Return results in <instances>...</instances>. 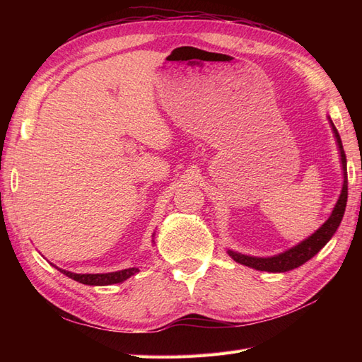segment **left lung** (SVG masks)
<instances>
[{"label":"left lung","mask_w":362,"mask_h":362,"mask_svg":"<svg viewBox=\"0 0 362 362\" xmlns=\"http://www.w3.org/2000/svg\"><path fill=\"white\" fill-rule=\"evenodd\" d=\"M329 124L332 127L334 136L337 139V145L339 149V157H341V166H343V189H341V193H339V198L334 206L329 218H327V221L308 238H305L303 242L293 246L291 249L282 252V254L262 258V257H249V255L238 254V252H234V250H228V255L231 257L234 261L240 262V264H243V266L255 269V270H261V272H272V273L288 272V270H293L296 267L305 264V262L311 259L315 254H319V250L332 238V235L337 231V228L339 226V223H341L344 211H346L347 161H346V154L343 149L341 139H339V134H338L335 125L332 124L331 117H329Z\"/></svg>","instance_id":"obj_1"}]
</instances>
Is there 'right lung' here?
<instances>
[{"label":"right lung","instance_id":"add662e5","mask_svg":"<svg viewBox=\"0 0 362 362\" xmlns=\"http://www.w3.org/2000/svg\"><path fill=\"white\" fill-rule=\"evenodd\" d=\"M63 275L69 276L71 279L86 284V286H112V284H119L127 281L129 276L136 275L140 272L137 267H129L119 272H110V273H72L68 270L59 269Z\"/></svg>","mask_w":362,"mask_h":362}]
</instances>
